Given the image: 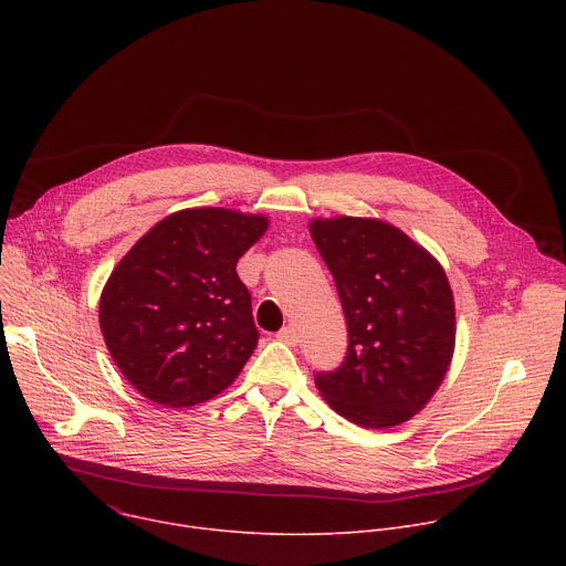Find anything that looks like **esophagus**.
<instances>
[{
	"label": "esophagus",
	"instance_id": "34e87169",
	"mask_svg": "<svg viewBox=\"0 0 566 566\" xmlns=\"http://www.w3.org/2000/svg\"><path fill=\"white\" fill-rule=\"evenodd\" d=\"M275 338L282 340V343H286V345H295V343H297V332L289 325V327H282V329L275 334Z\"/></svg>",
	"mask_w": 566,
	"mask_h": 566
}]
</instances>
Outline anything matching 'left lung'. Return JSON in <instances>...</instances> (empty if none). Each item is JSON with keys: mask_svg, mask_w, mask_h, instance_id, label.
I'll list each match as a JSON object with an SVG mask.
<instances>
[{"mask_svg": "<svg viewBox=\"0 0 566 566\" xmlns=\"http://www.w3.org/2000/svg\"><path fill=\"white\" fill-rule=\"evenodd\" d=\"M347 319V356L317 371L329 406L360 428L412 419L441 385L454 352V300L439 262L378 219L311 221Z\"/></svg>", "mask_w": 566, "mask_h": 566, "instance_id": "left-lung-1", "label": "left lung"}]
</instances>
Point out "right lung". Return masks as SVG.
Here are the masks:
<instances>
[{
    "mask_svg": "<svg viewBox=\"0 0 566 566\" xmlns=\"http://www.w3.org/2000/svg\"><path fill=\"white\" fill-rule=\"evenodd\" d=\"M269 221L190 208L158 221L118 262L101 297L114 363L149 400L188 408L226 389L260 332L237 262Z\"/></svg>",
    "mask_w": 566,
    "mask_h": 566,
    "instance_id": "add662e5",
    "label": "right lung"
}]
</instances>
